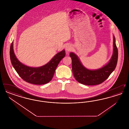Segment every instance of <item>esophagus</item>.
<instances>
[{
	"mask_svg": "<svg viewBox=\"0 0 129 129\" xmlns=\"http://www.w3.org/2000/svg\"><path fill=\"white\" fill-rule=\"evenodd\" d=\"M65 50H66V51H67V52L70 51L72 50V47H71V45H67V46H66Z\"/></svg>",
	"mask_w": 129,
	"mask_h": 129,
	"instance_id": "1",
	"label": "esophagus"
}]
</instances>
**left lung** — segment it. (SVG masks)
I'll list each match as a JSON object with an SVG mask.
<instances>
[{"mask_svg":"<svg viewBox=\"0 0 129 129\" xmlns=\"http://www.w3.org/2000/svg\"><path fill=\"white\" fill-rule=\"evenodd\" d=\"M113 53L109 62L104 67L96 70H90L85 67L78 57L71 52L70 56L72 60V70L74 77L81 84L93 86L100 84L106 80L117 66L118 58V50L115 38L113 37Z\"/></svg>","mask_w":129,"mask_h":129,"instance_id":"obj_1","label":"left lung"}]
</instances>
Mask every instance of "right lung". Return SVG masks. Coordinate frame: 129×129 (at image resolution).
I'll return each instance as SVG.
<instances>
[{
    "label": "right lung",
    "mask_w": 129,
    "mask_h": 129,
    "mask_svg": "<svg viewBox=\"0 0 129 129\" xmlns=\"http://www.w3.org/2000/svg\"><path fill=\"white\" fill-rule=\"evenodd\" d=\"M13 45L12 42L10 55L13 67L22 79L34 85L45 84L52 80L57 65L66 55L65 50H63L45 65L39 67H30L24 65L17 59L14 53Z\"/></svg>",
    "instance_id": "right-lung-1"
}]
</instances>
